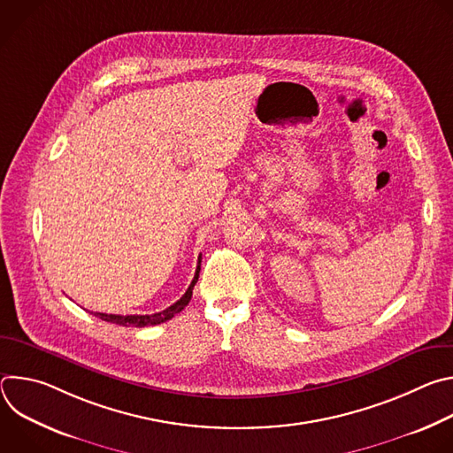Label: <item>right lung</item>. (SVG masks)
Returning a JSON list of instances; mask_svg holds the SVG:
<instances>
[{"mask_svg":"<svg viewBox=\"0 0 453 453\" xmlns=\"http://www.w3.org/2000/svg\"><path fill=\"white\" fill-rule=\"evenodd\" d=\"M199 273H201V257H199V265L196 271V276H193V281L189 283L188 290L184 292V296L173 303L172 306H168L163 311L157 313H150V315H114V313H100L96 311L95 315L100 317L105 322H112V325H119V326H134V328H145V326H154V325H161V322L170 320L175 313H179L180 310H184V306L189 303L191 294H193V287H196L197 280H199Z\"/></svg>","mask_w":453,"mask_h":453,"instance_id":"right-lung-1","label":"right lung"}]
</instances>
